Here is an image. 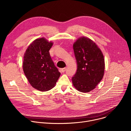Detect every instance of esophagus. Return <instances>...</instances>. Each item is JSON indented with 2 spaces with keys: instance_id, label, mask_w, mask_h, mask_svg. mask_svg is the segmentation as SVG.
<instances>
[{
  "instance_id": "34e87169",
  "label": "esophagus",
  "mask_w": 131,
  "mask_h": 131,
  "mask_svg": "<svg viewBox=\"0 0 131 131\" xmlns=\"http://www.w3.org/2000/svg\"><path fill=\"white\" fill-rule=\"evenodd\" d=\"M60 70H61V71L62 72H65V71H66V68L65 67V68H61V69H60Z\"/></svg>"
}]
</instances>
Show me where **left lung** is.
Wrapping results in <instances>:
<instances>
[{
    "mask_svg": "<svg viewBox=\"0 0 131 131\" xmlns=\"http://www.w3.org/2000/svg\"><path fill=\"white\" fill-rule=\"evenodd\" d=\"M77 70L72 78L78 91L86 93L94 89L103 78L105 60L97 45L88 37L79 38L73 45Z\"/></svg>",
    "mask_w": 131,
    "mask_h": 131,
    "instance_id": "1",
    "label": "left lung"
}]
</instances>
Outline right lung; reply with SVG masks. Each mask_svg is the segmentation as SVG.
Wrapping results in <instances>:
<instances>
[{
  "label": "right lung",
  "mask_w": 131,
  "mask_h": 131,
  "mask_svg": "<svg viewBox=\"0 0 131 131\" xmlns=\"http://www.w3.org/2000/svg\"><path fill=\"white\" fill-rule=\"evenodd\" d=\"M53 42L46 38L33 41L25 52L23 69L30 85L40 91L54 87L61 73L55 67L49 53Z\"/></svg>",
  "instance_id": "add662e5"
}]
</instances>
